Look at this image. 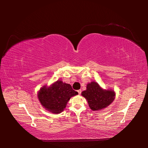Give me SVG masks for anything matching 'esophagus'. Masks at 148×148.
<instances>
[{
  "label": "esophagus",
  "instance_id": "esophagus-1",
  "mask_svg": "<svg viewBox=\"0 0 148 148\" xmlns=\"http://www.w3.org/2000/svg\"><path fill=\"white\" fill-rule=\"evenodd\" d=\"M77 92H78V94L79 95H80V94H81V92H82V90L81 89H79V90H77Z\"/></svg>",
  "mask_w": 148,
  "mask_h": 148
}]
</instances>
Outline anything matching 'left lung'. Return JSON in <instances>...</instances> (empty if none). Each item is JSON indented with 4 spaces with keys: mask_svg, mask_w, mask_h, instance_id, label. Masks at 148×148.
Listing matches in <instances>:
<instances>
[{
    "mask_svg": "<svg viewBox=\"0 0 148 148\" xmlns=\"http://www.w3.org/2000/svg\"><path fill=\"white\" fill-rule=\"evenodd\" d=\"M82 96L87 100L92 110H101L112 103L115 99L112 90L102 89L97 82H92L87 85V89L82 92Z\"/></svg>",
    "mask_w": 148,
    "mask_h": 148,
    "instance_id": "8db88e82",
    "label": "left lung"
}]
</instances>
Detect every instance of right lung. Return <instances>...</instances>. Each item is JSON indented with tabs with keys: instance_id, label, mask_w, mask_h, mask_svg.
I'll list each match as a JSON object with an SVG mask.
<instances>
[{
	"instance_id": "add662e5",
	"label": "right lung",
	"mask_w": 148,
	"mask_h": 148,
	"mask_svg": "<svg viewBox=\"0 0 148 148\" xmlns=\"http://www.w3.org/2000/svg\"><path fill=\"white\" fill-rule=\"evenodd\" d=\"M70 84L57 81L49 87L44 86L40 89L38 97L41 104L53 114L63 111L72 97L77 95Z\"/></svg>"
}]
</instances>
